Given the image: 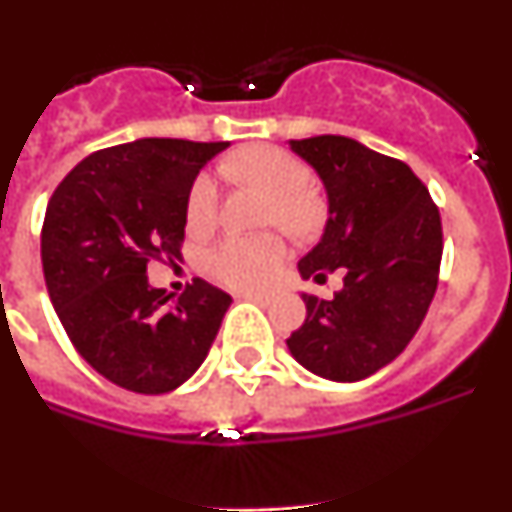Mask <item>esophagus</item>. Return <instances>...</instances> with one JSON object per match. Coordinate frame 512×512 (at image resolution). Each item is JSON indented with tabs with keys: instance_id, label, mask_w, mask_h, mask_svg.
I'll list each match as a JSON object with an SVG mask.
<instances>
[{
	"instance_id": "esophagus-1",
	"label": "esophagus",
	"mask_w": 512,
	"mask_h": 512,
	"mask_svg": "<svg viewBox=\"0 0 512 512\" xmlns=\"http://www.w3.org/2000/svg\"><path fill=\"white\" fill-rule=\"evenodd\" d=\"M243 297H246V300L259 302V305H269L271 300V295H266V292H243Z\"/></svg>"
}]
</instances>
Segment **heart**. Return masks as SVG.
<instances>
[{"label": "heart", "instance_id": "obj_1", "mask_svg": "<svg viewBox=\"0 0 512 512\" xmlns=\"http://www.w3.org/2000/svg\"><path fill=\"white\" fill-rule=\"evenodd\" d=\"M225 169L241 182H251L271 194L269 220L297 235H307L320 225L323 205L312 194V171L292 153L274 146H256L235 153ZM189 223L205 228L217 215V182L212 174H200L189 189ZM287 246L277 233L225 235L207 248L202 266L217 282L235 289H256L277 271Z\"/></svg>", "mask_w": 512, "mask_h": 512}]
</instances>
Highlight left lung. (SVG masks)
I'll return each instance as SVG.
<instances>
[{
    "instance_id": "left-lung-1",
    "label": "left lung",
    "mask_w": 512,
    "mask_h": 512,
    "mask_svg": "<svg viewBox=\"0 0 512 512\" xmlns=\"http://www.w3.org/2000/svg\"><path fill=\"white\" fill-rule=\"evenodd\" d=\"M328 194L318 246L300 259L302 279L343 289L323 300L302 292L307 318L289 354L330 382H359L405 351L438 287L443 233L431 194L408 164L343 135L289 140Z\"/></svg>"
}]
</instances>
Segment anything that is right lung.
Segmentation results:
<instances>
[{
	"mask_svg": "<svg viewBox=\"0 0 512 512\" xmlns=\"http://www.w3.org/2000/svg\"><path fill=\"white\" fill-rule=\"evenodd\" d=\"M230 143L140 138L92 153L53 192L40 235L45 287L94 372L140 395L182 387L207 359L230 295L194 279L174 300L148 264L179 256L202 166Z\"/></svg>",
	"mask_w": 512,
	"mask_h": 512,
	"instance_id": "1",
	"label": "right lung"
}]
</instances>
